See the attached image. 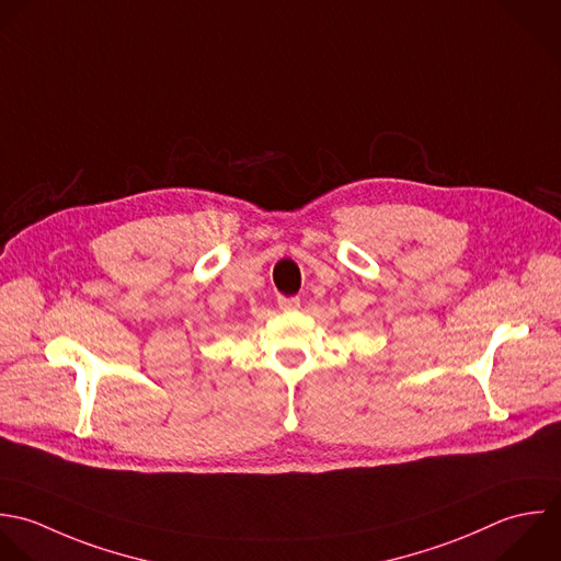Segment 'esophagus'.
Masks as SVG:
<instances>
[{"label": "esophagus", "instance_id": "esophagus-1", "mask_svg": "<svg viewBox=\"0 0 561 561\" xmlns=\"http://www.w3.org/2000/svg\"><path fill=\"white\" fill-rule=\"evenodd\" d=\"M277 306L282 310H297L301 306V301H299V297H284V295H279L277 297Z\"/></svg>", "mask_w": 561, "mask_h": 561}]
</instances>
